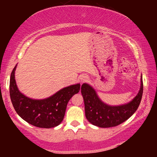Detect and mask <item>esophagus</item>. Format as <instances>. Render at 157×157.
Listing matches in <instances>:
<instances>
[{"label": "esophagus", "instance_id": "obj_1", "mask_svg": "<svg viewBox=\"0 0 157 157\" xmlns=\"http://www.w3.org/2000/svg\"><path fill=\"white\" fill-rule=\"evenodd\" d=\"M86 80V77H82V78H81V82H84Z\"/></svg>", "mask_w": 157, "mask_h": 157}]
</instances>
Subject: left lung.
<instances>
[{
	"instance_id": "1",
	"label": "left lung",
	"mask_w": 157,
	"mask_h": 157,
	"mask_svg": "<svg viewBox=\"0 0 157 157\" xmlns=\"http://www.w3.org/2000/svg\"><path fill=\"white\" fill-rule=\"evenodd\" d=\"M143 91L142 76L140 87L136 96L131 102L119 106L105 104L98 98L96 92L88 84L82 85L81 93L83 97L85 116L89 123L100 127H112L123 123L137 110L141 100Z\"/></svg>"
}]
</instances>
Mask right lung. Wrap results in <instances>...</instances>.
<instances>
[{
  "label": "right lung",
  "instance_id": "right-lung-1",
  "mask_svg": "<svg viewBox=\"0 0 157 157\" xmlns=\"http://www.w3.org/2000/svg\"><path fill=\"white\" fill-rule=\"evenodd\" d=\"M10 76V95L15 111L21 118L33 125L41 128H51L62 123L68 101L79 91L80 84L65 87L46 99L34 100L19 91L16 84L15 70Z\"/></svg>",
  "mask_w": 157,
  "mask_h": 157
}]
</instances>
